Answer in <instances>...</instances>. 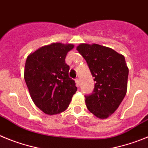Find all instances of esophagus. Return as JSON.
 <instances>
[{
    "instance_id": "esophagus-1",
    "label": "esophagus",
    "mask_w": 148,
    "mask_h": 148,
    "mask_svg": "<svg viewBox=\"0 0 148 148\" xmlns=\"http://www.w3.org/2000/svg\"><path fill=\"white\" fill-rule=\"evenodd\" d=\"M75 83H76L77 87H79V86H80V79L78 78H77L76 79H75Z\"/></svg>"
}]
</instances>
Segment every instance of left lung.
Here are the masks:
<instances>
[{
    "mask_svg": "<svg viewBox=\"0 0 148 148\" xmlns=\"http://www.w3.org/2000/svg\"><path fill=\"white\" fill-rule=\"evenodd\" d=\"M76 49L87 61L95 82L93 92L84 95L87 109L98 118L107 119L126 95L129 70L125 57L96 44H81Z\"/></svg>",
    "mask_w": 148,
    "mask_h": 148,
    "instance_id": "obj_1",
    "label": "left lung"
}]
</instances>
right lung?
Wrapping results in <instances>:
<instances>
[{
    "label": "right lung",
    "instance_id": "obj_1",
    "mask_svg": "<svg viewBox=\"0 0 148 148\" xmlns=\"http://www.w3.org/2000/svg\"><path fill=\"white\" fill-rule=\"evenodd\" d=\"M71 44L53 43L28 56L24 79L34 104L48 115L66 110L77 91L75 81L69 77L70 66L65 63Z\"/></svg>",
    "mask_w": 148,
    "mask_h": 148
}]
</instances>
